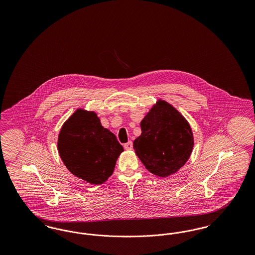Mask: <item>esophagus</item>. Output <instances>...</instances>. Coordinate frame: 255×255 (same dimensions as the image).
I'll return each instance as SVG.
<instances>
[{
  "mask_svg": "<svg viewBox=\"0 0 255 255\" xmlns=\"http://www.w3.org/2000/svg\"><path fill=\"white\" fill-rule=\"evenodd\" d=\"M124 148H125L126 150H131V149L133 148V142H132V141H128L127 143L124 144Z\"/></svg>",
  "mask_w": 255,
  "mask_h": 255,
  "instance_id": "34e87169",
  "label": "esophagus"
}]
</instances>
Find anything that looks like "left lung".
Wrapping results in <instances>:
<instances>
[{
  "label": "left lung",
  "instance_id": "8db88e82",
  "mask_svg": "<svg viewBox=\"0 0 255 255\" xmlns=\"http://www.w3.org/2000/svg\"><path fill=\"white\" fill-rule=\"evenodd\" d=\"M141 134L133 149L146 169L168 177L184 165L194 145L190 125L164 100H158L140 122Z\"/></svg>",
  "mask_w": 255,
  "mask_h": 255
}]
</instances>
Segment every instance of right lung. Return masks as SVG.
I'll use <instances>...</instances> for the list:
<instances>
[{
  "label": "right lung",
  "instance_id": "right-lung-1",
  "mask_svg": "<svg viewBox=\"0 0 255 255\" xmlns=\"http://www.w3.org/2000/svg\"><path fill=\"white\" fill-rule=\"evenodd\" d=\"M58 152L74 176L92 184H101L113 174L123 147L104 128L97 114L78 109L62 126Z\"/></svg>",
  "mask_w": 255,
  "mask_h": 255
}]
</instances>
